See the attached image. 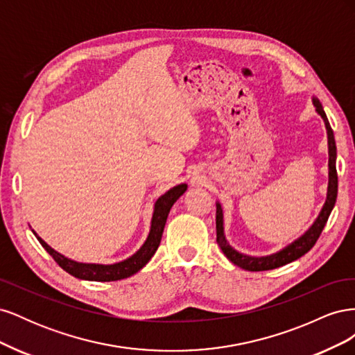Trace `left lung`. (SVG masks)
Here are the masks:
<instances>
[{
    "instance_id": "obj_1",
    "label": "left lung",
    "mask_w": 355,
    "mask_h": 355,
    "mask_svg": "<svg viewBox=\"0 0 355 355\" xmlns=\"http://www.w3.org/2000/svg\"><path fill=\"white\" fill-rule=\"evenodd\" d=\"M314 105L317 112L323 116L326 128H327V137H329V189H327V200L323 206V210L318 214L317 220L314 222L313 227H311L302 237L297 239L295 243L287 245L286 249L282 252L274 253L271 256H263V257H253V256H245L234 250L232 247L225 240L223 235V214L220 204H216V241L222 249L223 254L228 257V259L245 271H268L274 270V268H280L286 263L293 262L299 259L300 256H304L313 249L314 244L317 243L321 231H323L324 225L330 216V211L335 206L336 197H338V171H336V145H335V136H333V130L329 124V120L326 116V112L321 106L318 99H314Z\"/></svg>"
}]
</instances>
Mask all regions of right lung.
I'll list each match as a JSON object with an SVG mask.
<instances>
[{
    "instance_id": "obj_1",
    "label": "right lung",
    "mask_w": 355,
    "mask_h": 355,
    "mask_svg": "<svg viewBox=\"0 0 355 355\" xmlns=\"http://www.w3.org/2000/svg\"><path fill=\"white\" fill-rule=\"evenodd\" d=\"M187 191V185L180 184L175 188H171L167 191L164 196H161L157 202H155V209H154V216H153V223H151V231H149L148 239L145 244L139 249L133 256L128 257V259L118 262L114 265H96V263H80L68 259V257L62 256L56 250H53L51 247L42 241L38 235L37 239L41 243V245L49 252V254L56 261V263L65 270L68 274L81 278V280H89V282H116V280H123V278L130 277L136 274L139 270L148 263V261L151 259L154 253L157 252L161 237H163V231H164V225L168 216V211L173 206L175 201L184 194Z\"/></svg>"
}]
</instances>
